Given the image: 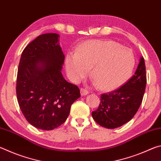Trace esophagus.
<instances>
[{"label": "esophagus", "instance_id": "1", "mask_svg": "<svg viewBox=\"0 0 161 161\" xmlns=\"http://www.w3.org/2000/svg\"><path fill=\"white\" fill-rule=\"evenodd\" d=\"M80 93H81V96H85V95L89 94V92L87 91L86 89H83L82 88V89H80Z\"/></svg>", "mask_w": 161, "mask_h": 161}]
</instances>
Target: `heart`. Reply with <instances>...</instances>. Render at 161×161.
Segmentation results:
<instances>
[{"instance_id":"1","label":"heart","mask_w":161,"mask_h":161,"mask_svg":"<svg viewBox=\"0 0 161 161\" xmlns=\"http://www.w3.org/2000/svg\"><path fill=\"white\" fill-rule=\"evenodd\" d=\"M136 64L134 54L113 40H89L79 47L76 54L67 55V75L78 81L89 72L94 83L103 91L119 88L131 76Z\"/></svg>"}]
</instances>
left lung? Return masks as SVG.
I'll return each mask as SVG.
<instances>
[{
    "label": "left lung",
    "instance_id": "1",
    "mask_svg": "<svg viewBox=\"0 0 161 161\" xmlns=\"http://www.w3.org/2000/svg\"><path fill=\"white\" fill-rule=\"evenodd\" d=\"M146 85L145 62L143 57L134 75L116 90L101 95L99 108L92 113L98 124L116 129L129 122L142 102Z\"/></svg>",
    "mask_w": 161,
    "mask_h": 161
}]
</instances>
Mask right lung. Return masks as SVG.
Returning <instances> with one entry per match:
<instances>
[{"mask_svg": "<svg viewBox=\"0 0 161 161\" xmlns=\"http://www.w3.org/2000/svg\"><path fill=\"white\" fill-rule=\"evenodd\" d=\"M59 35H39L24 49L19 62L16 94L22 113L32 126L56 129L66 121L71 106L80 97L77 86L61 70L64 55Z\"/></svg>", "mask_w": 161, "mask_h": 161, "instance_id": "obj_1", "label": "right lung"}]
</instances>
